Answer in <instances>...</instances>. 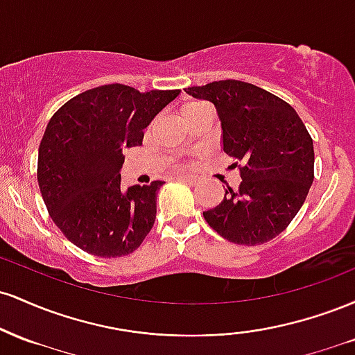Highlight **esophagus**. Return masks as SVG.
<instances>
[{
  "instance_id": "34e87169",
  "label": "esophagus",
  "mask_w": 355,
  "mask_h": 355,
  "mask_svg": "<svg viewBox=\"0 0 355 355\" xmlns=\"http://www.w3.org/2000/svg\"><path fill=\"white\" fill-rule=\"evenodd\" d=\"M178 180L189 182L191 185H195V183L200 182V177H197V175H178Z\"/></svg>"
}]
</instances>
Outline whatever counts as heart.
Returning <instances> with one entry per match:
<instances>
[{
    "label": "heart",
    "mask_w": 355,
    "mask_h": 355,
    "mask_svg": "<svg viewBox=\"0 0 355 355\" xmlns=\"http://www.w3.org/2000/svg\"><path fill=\"white\" fill-rule=\"evenodd\" d=\"M200 105H203V103H200V101H193V103H189V105H185V107H183V110L197 108V107H200Z\"/></svg>",
    "instance_id": "b5f03b06"
}]
</instances>
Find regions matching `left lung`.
I'll list each match as a JSON object with an SVG mask.
<instances>
[{"label": "left lung", "mask_w": 355, "mask_h": 355, "mask_svg": "<svg viewBox=\"0 0 355 355\" xmlns=\"http://www.w3.org/2000/svg\"><path fill=\"white\" fill-rule=\"evenodd\" d=\"M209 100L222 123V148L239 166V189L227 187L207 223L239 245H260L287 229L313 182V144L287 101L239 80L185 88ZM243 165L239 166L238 162Z\"/></svg>", "instance_id": "8db88e82"}]
</instances>
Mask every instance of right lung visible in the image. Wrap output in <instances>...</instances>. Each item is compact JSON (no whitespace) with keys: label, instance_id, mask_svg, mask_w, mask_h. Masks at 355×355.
<instances>
[{"label":"right lung","instance_id":"add662e5","mask_svg":"<svg viewBox=\"0 0 355 355\" xmlns=\"http://www.w3.org/2000/svg\"><path fill=\"white\" fill-rule=\"evenodd\" d=\"M180 89L138 92L112 83L73 96L48 121L38 152V185L63 235L89 255L121 257L141 245L165 182L121 190L126 148Z\"/></svg>","mask_w":355,"mask_h":355}]
</instances>
